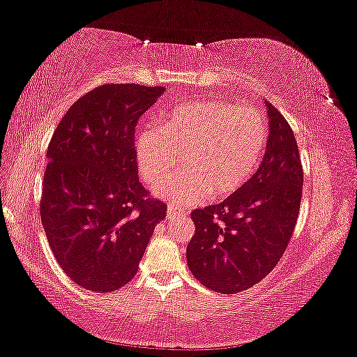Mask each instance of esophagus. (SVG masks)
<instances>
[{
	"instance_id": "obj_1",
	"label": "esophagus",
	"mask_w": 357,
	"mask_h": 357,
	"mask_svg": "<svg viewBox=\"0 0 357 357\" xmlns=\"http://www.w3.org/2000/svg\"><path fill=\"white\" fill-rule=\"evenodd\" d=\"M185 213L183 209H179L176 206H173V204H168L167 208V217L170 220H174V219H179V217H183Z\"/></svg>"
}]
</instances>
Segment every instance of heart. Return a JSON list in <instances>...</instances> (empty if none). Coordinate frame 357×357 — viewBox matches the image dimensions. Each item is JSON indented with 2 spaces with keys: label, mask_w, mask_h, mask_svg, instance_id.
I'll use <instances>...</instances> for the list:
<instances>
[{
  "label": "heart",
  "mask_w": 357,
  "mask_h": 357,
  "mask_svg": "<svg viewBox=\"0 0 357 357\" xmlns=\"http://www.w3.org/2000/svg\"><path fill=\"white\" fill-rule=\"evenodd\" d=\"M268 121L255 107L227 100H193L174 107L135 140L142 178L154 184L176 170H187L154 187V193L178 206L200 204L209 195H233L255 173L268 143Z\"/></svg>",
  "instance_id": "1"
}]
</instances>
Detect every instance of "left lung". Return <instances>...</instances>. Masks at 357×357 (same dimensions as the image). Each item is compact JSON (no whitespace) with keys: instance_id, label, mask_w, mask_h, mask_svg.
<instances>
[{"instance_id":"left-lung-1","label":"left lung","mask_w":357,"mask_h":357,"mask_svg":"<svg viewBox=\"0 0 357 357\" xmlns=\"http://www.w3.org/2000/svg\"><path fill=\"white\" fill-rule=\"evenodd\" d=\"M268 105L263 162L244 187L219 204L195 209L187 245L193 277L217 293L234 294L263 280L287 250L298 222L304 168L288 121Z\"/></svg>"}]
</instances>
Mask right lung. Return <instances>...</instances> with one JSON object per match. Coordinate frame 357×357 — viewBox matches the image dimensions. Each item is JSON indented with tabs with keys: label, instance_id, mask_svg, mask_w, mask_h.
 Listing matches in <instances>:
<instances>
[{
	"label": "right lung",
	"instance_id": "add662e5",
	"mask_svg": "<svg viewBox=\"0 0 357 357\" xmlns=\"http://www.w3.org/2000/svg\"><path fill=\"white\" fill-rule=\"evenodd\" d=\"M167 89L107 83L75 100L48 143L40 219L58 264L96 293L116 291L165 219L138 181V118Z\"/></svg>",
	"mask_w": 357,
	"mask_h": 357
}]
</instances>
